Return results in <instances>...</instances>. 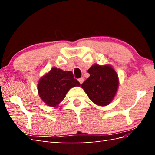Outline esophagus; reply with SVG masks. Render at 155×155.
Returning a JSON list of instances; mask_svg holds the SVG:
<instances>
[{
    "label": "esophagus",
    "instance_id": "obj_1",
    "mask_svg": "<svg viewBox=\"0 0 155 155\" xmlns=\"http://www.w3.org/2000/svg\"><path fill=\"white\" fill-rule=\"evenodd\" d=\"M78 81V82H79L80 84H82L83 83V81H84V78L83 77H81Z\"/></svg>",
    "mask_w": 155,
    "mask_h": 155
}]
</instances>
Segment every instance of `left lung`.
<instances>
[{
	"instance_id": "left-lung-1",
	"label": "left lung",
	"mask_w": 155,
	"mask_h": 155,
	"mask_svg": "<svg viewBox=\"0 0 155 155\" xmlns=\"http://www.w3.org/2000/svg\"><path fill=\"white\" fill-rule=\"evenodd\" d=\"M90 77L81 87L91 101L98 106L109 104L116 95L119 86L117 72L111 65L94 64L89 68Z\"/></svg>"
}]
</instances>
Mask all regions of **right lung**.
Returning <instances> with one entry per match:
<instances>
[{
	"label": "right lung",
	"mask_w": 155,
	"mask_h": 155,
	"mask_svg": "<svg viewBox=\"0 0 155 155\" xmlns=\"http://www.w3.org/2000/svg\"><path fill=\"white\" fill-rule=\"evenodd\" d=\"M80 85L71 71H64L54 67L40 78L38 91L41 99L47 105L57 108L70 89Z\"/></svg>",
	"instance_id": "1"
}]
</instances>
